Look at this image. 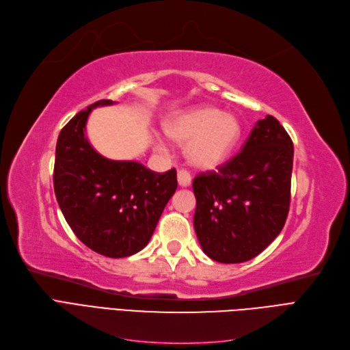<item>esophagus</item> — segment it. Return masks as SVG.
I'll list each match as a JSON object with an SVG mask.
<instances>
[{
    "mask_svg": "<svg viewBox=\"0 0 350 350\" xmlns=\"http://www.w3.org/2000/svg\"><path fill=\"white\" fill-rule=\"evenodd\" d=\"M178 184L180 187H188L191 185V174L185 170H179L178 171Z\"/></svg>",
    "mask_w": 350,
    "mask_h": 350,
    "instance_id": "esophagus-1",
    "label": "esophagus"
}]
</instances>
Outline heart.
I'll use <instances>...</instances> for the list:
<instances>
[{
  "label": "heart",
  "instance_id": "b5f03b06",
  "mask_svg": "<svg viewBox=\"0 0 350 350\" xmlns=\"http://www.w3.org/2000/svg\"><path fill=\"white\" fill-rule=\"evenodd\" d=\"M166 131L176 142H188L189 162L206 171L224 163L242 135L239 120L214 107H198L179 116Z\"/></svg>",
  "mask_w": 350,
  "mask_h": 350
}]
</instances>
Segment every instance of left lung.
Listing matches in <instances>:
<instances>
[{
	"mask_svg": "<svg viewBox=\"0 0 350 350\" xmlns=\"http://www.w3.org/2000/svg\"><path fill=\"white\" fill-rule=\"evenodd\" d=\"M293 158L291 137L278 120L267 116L219 172L196 176L194 228L208 258L250 260L281 233L290 210Z\"/></svg>",
	"mask_w": 350,
	"mask_h": 350,
	"instance_id": "1",
	"label": "left lung"
}]
</instances>
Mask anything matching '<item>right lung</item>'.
<instances>
[{"label":"right lung","mask_w":350,"mask_h":350,"mask_svg":"<svg viewBox=\"0 0 350 350\" xmlns=\"http://www.w3.org/2000/svg\"><path fill=\"white\" fill-rule=\"evenodd\" d=\"M79 111L60 130L53 171L55 196L66 223L81 242L107 258L142 250L176 191V171L159 174L135 161H111L85 135L92 108Z\"/></svg>","instance_id":"obj_1"}]
</instances>
